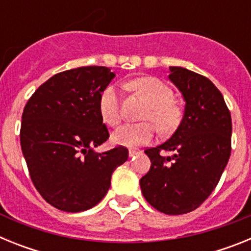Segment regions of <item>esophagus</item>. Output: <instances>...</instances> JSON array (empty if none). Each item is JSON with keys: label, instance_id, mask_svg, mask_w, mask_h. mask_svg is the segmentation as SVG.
Here are the masks:
<instances>
[{"label": "esophagus", "instance_id": "esophagus-1", "mask_svg": "<svg viewBox=\"0 0 251 251\" xmlns=\"http://www.w3.org/2000/svg\"><path fill=\"white\" fill-rule=\"evenodd\" d=\"M139 153H141V151L137 150V148H130V150H129V157L136 156V154H139Z\"/></svg>", "mask_w": 251, "mask_h": 251}]
</instances>
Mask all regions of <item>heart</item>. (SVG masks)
Listing matches in <instances>:
<instances>
[{
  "instance_id": "obj_1",
  "label": "heart",
  "mask_w": 251,
  "mask_h": 251,
  "mask_svg": "<svg viewBox=\"0 0 251 251\" xmlns=\"http://www.w3.org/2000/svg\"><path fill=\"white\" fill-rule=\"evenodd\" d=\"M129 86L143 95L150 103V108L143 115V121L148 122L121 126L113 132V143L126 147L147 145L156 136L154 124L162 133H170L176 129L182 118V108L175 100L174 90L165 81L154 76H143L130 81ZM98 106L104 123L114 127L121 122L119 97L115 86H106L100 93Z\"/></svg>"
}]
</instances>
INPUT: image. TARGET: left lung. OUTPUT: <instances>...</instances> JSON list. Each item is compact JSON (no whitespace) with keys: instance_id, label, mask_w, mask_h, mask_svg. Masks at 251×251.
Segmentation results:
<instances>
[{"instance_id":"left-lung-1","label":"left lung","mask_w":251,"mask_h":251,"mask_svg":"<svg viewBox=\"0 0 251 251\" xmlns=\"http://www.w3.org/2000/svg\"><path fill=\"white\" fill-rule=\"evenodd\" d=\"M170 80L182 93L185 114L168 141L148 148L151 168L142 194L167 215L194 211L214 191L231 153V115L223 94L206 76L170 66ZM162 150L174 151L163 157Z\"/></svg>"}]
</instances>
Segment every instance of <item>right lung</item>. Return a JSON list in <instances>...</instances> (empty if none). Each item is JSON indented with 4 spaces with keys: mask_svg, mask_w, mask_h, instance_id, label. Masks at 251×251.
<instances>
[{
    "mask_svg": "<svg viewBox=\"0 0 251 251\" xmlns=\"http://www.w3.org/2000/svg\"><path fill=\"white\" fill-rule=\"evenodd\" d=\"M114 76L105 66L55 74L31 95L22 113L20 142L31 181L61 211H85L100 202L114 170L128 159L123 146L94 151L109 138L98 104Z\"/></svg>",
    "mask_w": 251,
    "mask_h": 251,
    "instance_id": "right-lung-1",
    "label": "right lung"
}]
</instances>
